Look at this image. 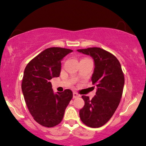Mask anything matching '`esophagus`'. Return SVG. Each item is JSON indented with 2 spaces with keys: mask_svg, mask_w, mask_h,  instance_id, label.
I'll return each mask as SVG.
<instances>
[{
  "mask_svg": "<svg viewBox=\"0 0 146 146\" xmlns=\"http://www.w3.org/2000/svg\"><path fill=\"white\" fill-rule=\"evenodd\" d=\"M73 98H78L80 97V95L78 94V93L76 92H73Z\"/></svg>",
  "mask_w": 146,
  "mask_h": 146,
  "instance_id": "1",
  "label": "esophagus"
}]
</instances>
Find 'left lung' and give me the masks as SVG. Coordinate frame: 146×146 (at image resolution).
<instances>
[{"instance_id":"obj_1","label":"left lung","mask_w":146,"mask_h":146,"mask_svg":"<svg viewBox=\"0 0 146 146\" xmlns=\"http://www.w3.org/2000/svg\"><path fill=\"white\" fill-rule=\"evenodd\" d=\"M77 51L90 55L94 60L91 81L98 87L92 100L82 96L85 106L79 111V116L88 127H102L111 119L121 101L125 81L123 73L117 58L103 48L91 47Z\"/></svg>"}]
</instances>
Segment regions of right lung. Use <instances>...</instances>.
<instances>
[{
    "label": "right lung",
    "instance_id": "right-lung-1",
    "mask_svg": "<svg viewBox=\"0 0 146 146\" xmlns=\"http://www.w3.org/2000/svg\"><path fill=\"white\" fill-rule=\"evenodd\" d=\"M73 50L61 47L44 50L27 64L22 81V91L28 110L33 119L44 127L61 123L73 92L65 89L54 93L50 80L59 77L61 60Z\"/></svg>",
    "mask_w": 146,
    "mask_h": 146
}]
</instances>
